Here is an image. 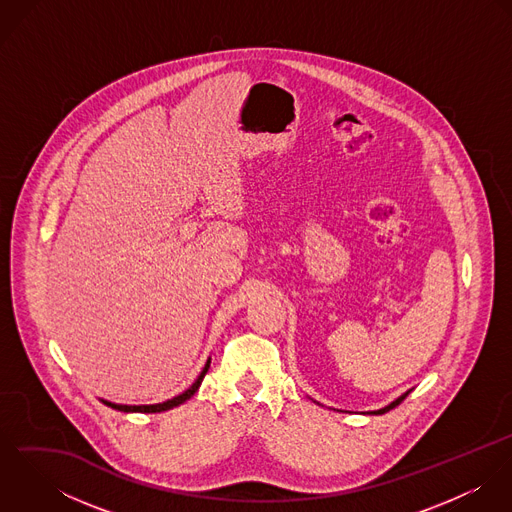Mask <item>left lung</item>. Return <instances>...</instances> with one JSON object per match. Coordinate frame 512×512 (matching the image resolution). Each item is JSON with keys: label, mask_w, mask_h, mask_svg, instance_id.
Returning <instances> with one entry per match:
<instances>
[{"label": "left lung", "mask_w": 512, "mask_h": 512, "mask_svg": "<svg viewBox=\"0 0 512 512\" xmlns=\"http://www.w3.org/2000/svg\"><path fill=\"white\" fill-rule=\"evenodd\" d=\"M410 392H412V390L404 392L402 396H398V398H396L394 402H390L388 406H384V408H380V410H374V412H370V414H374V416H380V414H386V412H390V410H392V408H396V406H398V404H400V402H402V400H404V398H406Z\"/></svg>", "instance_id": "1"}]
</instances>
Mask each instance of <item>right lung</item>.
<instances>
[{
    "mask_svg": "<svg viewBox=\"0 0 512 512\" xmlns=\"http://www.w3.org/2000/svg\"><path fill=\"white\" fill-rule=\"evenodd\" d=\"M209 366H211V359L207 361V365L205 368L201 370V374H199V378L183 392V394H179V396H175V398H171V400H165V402H161V404H144V406H128V404H114V402H108V400H102L106 406H110V408H114V410H120V412H144V414H155V412H165V410H171V408H175V406H179V404H183V402H187L197 390H199V386H201V382H203V378H205V374H207V370H209Z\"/></svg>",
    "mask_w": 512,
    "mask_h": 512,
    "instance_id": "add662e5",
    "label": "right lung"
}]
</instances>
